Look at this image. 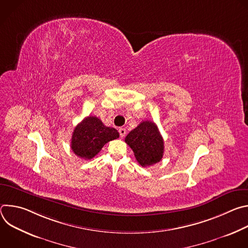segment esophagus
I'll return each instance as SVG.
<instances>
[{"mask_svg": "<svg viewBox=\"0 0 248 248\" xmlns=\"http://www.w3.org/2000/svg\"><path fill=\"white\" fill-rule=\"evenodd\" d=\"M119 132H120L121 137H124V136H125V134H126V129H125V128H124V127H121V128L119 129Z\"/></svg>", "mask_w": 248, "mask_h": 248, "instance_id": "34e87169", "label": "esophagus"}]
</instances>
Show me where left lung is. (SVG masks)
<instances>
[{
	"label": "left lung",
	"instance_id": "1",
	"mask_svg": "<svg viewBox=\"0 0 248 248\" xmlns=\"http://www.w3.org/2000/svg\"><path fill=\"white\" fill-rule=\"evenodd\" d=\"M124 141L142 167L152 166L163 158L164 140L158 126L153 122H141L126 135Z\"/></svg>",
	"mask_w": 248,
	"mask_h": 248
}]
</instances>
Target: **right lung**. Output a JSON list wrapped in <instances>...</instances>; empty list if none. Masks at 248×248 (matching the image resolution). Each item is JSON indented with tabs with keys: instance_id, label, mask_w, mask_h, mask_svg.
Here are the masks:
<instances>
[{
	"instance_id": "right-lung-1",
	"label": "right lung",
	"mask_w": 248,
	"mask_h": 248,
	"mask_svg": "<svg viewBox=\"0 0 248 248\" xmlns=\"http://www.w3.org/2000/svg\"><path fill=\"white\" fill-rule=\"evenodd\" d=\"M119 136L116 128L106 126L97 117L89 116L75 127L70 147L77 156L90 160L101 151L106 143Z\"/></svg>"
}]
</instances>
